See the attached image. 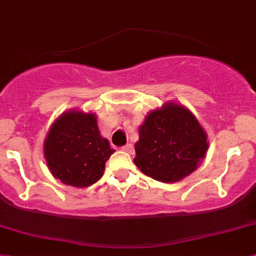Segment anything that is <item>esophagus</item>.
Returning a JSON list of instances; mask_svg holds the SVG:
<instances>
[{
  "instance_id": "esophagus-1",
  "label": "esophagus",
  "mask_w": 256,
  "mask_h": 256,
  "mask_svg": "<svg viewBox=\"0 0 256 256\" xmlns=\"http://www.w3.org/2000/svg\"><path fill=\"white\" fill-rule=\"evenodd\" d=\"M122 151L128 152V154H132V152H134V146H132V143H128V144H124V147H122Z\"/></svg>"
}]
</instances>
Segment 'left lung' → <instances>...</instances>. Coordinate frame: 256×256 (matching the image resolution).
<instances>
[{
    "instance_id": "left-lung-1",
    "label": "left lung",
    "mask_w": 256,
    "mask_h": 256,
    "mask_svg": "<svg viewBox=\"0 0 256 256\" xmlns=\"http://www.w3.org/2000/svg\"><path fill=\"white\" fill-rule=\"evenodd\" d=\"M207 150V135L194 114L169 102L152 110L139 128L134 162L156 181L177 182L198 168Z\"/></svg>"
}]
</instances>
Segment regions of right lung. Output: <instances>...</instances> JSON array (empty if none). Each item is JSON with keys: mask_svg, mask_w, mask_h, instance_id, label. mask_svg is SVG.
Instances as JSON below:
<instances>
[{"mask_svg": "<svg viewBox=\"0 0 256 256\" xmlns=\"http://www.w3.org/2000/svg\"><path fill=\"white\" fill-rule=\"evenodd\" d=\"M113 152L108 139L100 135L96 116L78 110L66 112L56 120L44 143L52 174L74 188L98 182Z\"/></svg>", "mask_w": 256, "mask_h": 256, "instance_id": "add662e5", "label": "right lung"}]
</instances>
